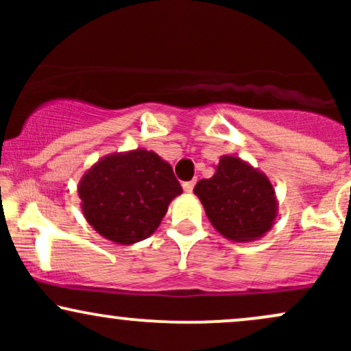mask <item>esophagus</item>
Listing matches in <instances>:
<instances>
[{
	"instance_id": "1",
	"label": "esophagus",
	"mask_w": 351,
	"mask_h": 351,
	"mask_svg": "<svg viewBox=\"0 0 351 351\" xmlns=\"http://www.w3.org/2000/svg\"><path fill=\"white\" fill-rule=\"evenodd\" d=\"M193 188H195V181H184V183H183L184 193H191Z\"/></svg>"
}]
</instances>
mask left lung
Here are the masks:
<instances>
[{"label": "left lung", "instance_id": "8db88e82", "mask_svg": "<svg viewBox=\"0 0 351 351\" xmlns=\"http://www.w3.org/2000/svg\"><path fill=\"white\" fill-rule=\"evenodd\" d=\"M215 170L193 189L213 228L232 243H251L267 234L279 209L269 176L236 155L221 156Z\"/></svg>", "mask_w": 351, "mask_h": 351}]
</instances>
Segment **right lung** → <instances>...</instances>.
<instances>
[{
  "mask_svg": "<svg viewBox=\"0 0 351 351\" xmlns=\"http://www.w3.org/2000/svg\"><path fill=\"white\" fill-rule=\"evenodd\" d=\"M181 193L171 165L145 148L102 156L77 186L87 223L120 245L150 237Z\"/></svg>",
  "mask_w": 351,
  "mask_h": 351,
  "instance_id": "obj_1",
  "label": "right lung"
}]
</instances>
